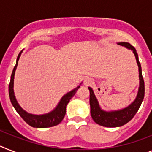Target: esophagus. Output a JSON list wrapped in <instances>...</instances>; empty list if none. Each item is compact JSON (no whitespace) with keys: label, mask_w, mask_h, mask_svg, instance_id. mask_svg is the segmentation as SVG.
<instances>
[{"label":"esophagus","mask_w":152,"mask_h":152,"mask_svg":"<svg viewBox=\"0 0 152 152\" xmlns=\"http://www.w3.org/2000/svg\"><path fill=\"white\" fill-rule=\"evenodd\" d=\"M92 83V80L91 78L89 77H86L84 79V82H83V84L85 86H89Z\"/></svg>","instance_id":"1"}]
</instances>
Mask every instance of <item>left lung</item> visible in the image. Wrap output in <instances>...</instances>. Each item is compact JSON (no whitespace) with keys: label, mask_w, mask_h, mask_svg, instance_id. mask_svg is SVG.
I'll return each mask as SVG.
<instances>
[{"label":"left lung","mask_w":152,"mask_h":152,"mask_svg":"<svg viewBox=\"0 0 152 152\" xmlns=\"http://www.w3.org/2000/svg\"><path fill=\"white\" fill-rule=\"evenodd\" d=\"M117 44L125 47L132 51L135 56L137 64L138 67V77H139V87L136 98L127 107L118 110L105 111L100 107L98 99L95 96L93 89L91 87H88L89 90V104H90V113L92 119L98 125L104 127L115 128L122 126L129 122L134 116L141 106L144 96H145V83L142 73V66L138 60V53L136 50L130 43L127 42H118Z\"/></svg>","instance_id":"8db88e82"}]
</instances>
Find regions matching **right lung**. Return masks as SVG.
<instances>
[{
	"label": "right lung",
	"instance_id": "add662e5",
	"mask_svg": "<svg viewBox=\"0 0 152 152\" xmlns=\"http://www.w3.org/2000/svg\"><path fill=\"white\" fill-rule=\"evenodd\" d=\"M23 50H21L18 54L17 61H16V65L13 69L11 77H10V84H9V96H10V102H11L15 110L20 115V116L30 126L34 128H49L55 126V125L60 124L62 122V120L63 119L66 115V109L67 104L69 103V100L74 96L75 93L79 89L82 83L74 89H72L70 92H67L66 94L64 95L61 98L60 101L59 102L57 105L55 107V109L50 113L42 115H34L27 113L20 107V105H19L15 96H14V75H15V71L18 67V60H19L20 56Z\"/></svg>",
	"mask_w": 152,
	"mask_h": 152
}]
</instances>
